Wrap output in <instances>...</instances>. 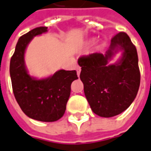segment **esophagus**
<instances>
[{"mask_svg": "<svg viewBox=\"0 0 151 151\" xmlns=\"http://www.w3.org/2000/svg\"><path fill=\"white\" fill-rule=\"evenodd\" d=\"M77 73H78V76L80 75V72H81V68L80 67H77Z\"/></svg>", "mask_w": 151, "mask_h": 151, "instance_id": "34e87169", "label": "esophagus"}]
</instances>
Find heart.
I'll return each mask as SVG.
<instances>
[{
	"mask_svg": "<svg viewBox=\"0 0 151 151\" xmlns=\"http://www.w3.org/2000/svg\"><path fill=\"white\" fill-rule=\"evenodd\" d=\"M93 40H91V41L89 42V43H93ZM101 46H102V45H101ZM101 46H100V47H101Z\"/></svg>",
	"mask_w": 151,
	"mask_h": 151,
	"instance_id": "1",
	"label": "heart"
}]
</instances>
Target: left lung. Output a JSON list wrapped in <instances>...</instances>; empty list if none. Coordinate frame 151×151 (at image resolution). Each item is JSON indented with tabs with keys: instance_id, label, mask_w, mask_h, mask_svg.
<instances>
[{
	"instance_id": "8db88e82",
	"label": "left lung",
	"mask_w": 151,
	"mask_h": 151,
	"mask_svg": "<svg viewBox=\"0 0 151 151\" xmlns=\"http://www.w3.org/2000/svg\"><path fill=\"white\" fill-rule=\"evenodd\" d=\"M122 58L109 64L118 51ZM80 79L86 99L92 110L100 117L109 118L126 110L137 95L140 83L135 46L125 32H119L111 39L106 53H93L78 60Z\"/></svg>"
}]
</instances>
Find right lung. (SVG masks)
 <instances>
[{
    "label": "right lung",
    "instance_id": "add662e5",
    "mask_svg": "<svg viewBox=\"0 0 151 151\" xmlns=\"http://www.w3.org/2000/svg\"><path fill=\"white\" fill-rule=\"evenodd\" d=\"M47 32V27H40L19 38L11 58L10 75L14 96L24 114L38 121L54 122L63 116L71 83L78 78L75 70L63 69L42 79L30 76L25 65L26 49L34 37Z\"/></svg>",
    "mask_w": 151,
    "mask_h": 151
}]
</instances>
